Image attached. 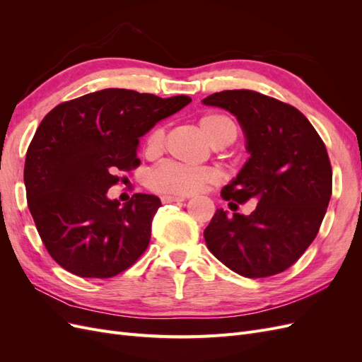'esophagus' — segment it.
Masks as SVG:
<instances>
[{"instance_id": "esophagus-1", "label": "esophagus", "mask_w": 362, "mask_h": 362, "mask_svg": "<svg viewBox=\"0 0 362 362\" xmlns=\"http://www.w3.org/2000/svg\"><path fill=\"white\" fill-rule=\"evenodd\" d=\"M187 198H185V196H180V194H163L161 196V202L163 204H170V202H182V201H185Z\"/></svg>"}]
</instances>
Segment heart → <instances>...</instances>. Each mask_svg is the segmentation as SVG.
Returning a JSON list of instances; mask_svg holds the SVG:
<instances>
[{"mask_svg": "<svg viewBox=\"0 0 362 362\" xmlns=\"http://www.w3.org/2000/svg\"><path fill=\"white\" fill-rule=\"evenodd\" d=\"M199 128L214 146L228 145L237 137V125L223 113H208L199 119ZM166 131L156 127L146 137V152L157 156L164 148ZM149 185L160 193L190 194L199 192L206 184L218 181V173L208 168H187L175 163H164L149 173Z\"/></svg>", "mask_w": 362, "mask_h": 362, "instance_id": "1", "label": "heart"}]
</instances>
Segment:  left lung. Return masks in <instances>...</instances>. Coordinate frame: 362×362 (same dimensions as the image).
Segmentation results:
<instances>
[{"label":"left lung","mask_w":362,"mask_h":362,"mask_svg":"<svg viewBox=\"0 0 362 362\" xmlns=\"http://www.w3.org/2000/svg\"><path fill=\"white\" fill-rule=\"evenodd\" d=\"M205 105L231 112L250 157L222 189L229 205L249 199V216L217 210L204 238L211 254L245 278H267L298 261L319 233L332 194V168L319 133L298 108L254 90H223Z\"/></svg>","instance_id":"1"}]
</instances>
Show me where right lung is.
<instances>
[{"label":"right lung","mask_w":362,"mask_h":362,"mask_svg":"<svg viewBox=\"0 0 362 362\" xmlns=\"http://www.w3.org/2000/svg\"><path fill=\"white\" fill-rule=\"evenodd\" d=\"M190 101L104 89L43 117L27 149L24 182L37 233L59 266L107 279L144 255L160 199L136 193L120 205L107 192L122 180L117 172L139 168V137Z\"/></svg>","instance_id":"add662e5"}]
</instances>
